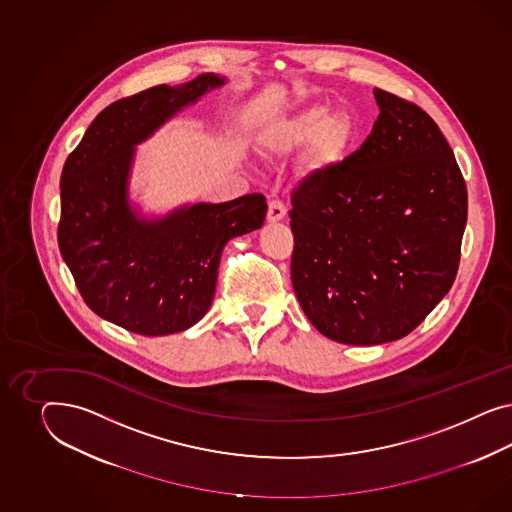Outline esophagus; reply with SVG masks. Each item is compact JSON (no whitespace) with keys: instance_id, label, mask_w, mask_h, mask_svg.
<instances>
[{"instance_id":"obj_1","label":"esophagus","mask_w":512,"mask_h":512,"mask_svg":"<svg viewBox=\"0 0 512 512\" xmlns=\"http://www.w3.org/2000/svg\"><path fill=\"white\" fill-rule=\"evenodd\" d=\"M285 214H287V208L279 199H272V201L268 202V214H266L268 221H272V223L281 221Z\"/></svg>"}]
</instances>
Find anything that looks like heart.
Wrapping results in <instances>:
<instances>
[{
    "label": "heart",
    "mask_w": 512,
    "mask_h": 512,
    "mask_svg": "<svg viewBox=\"0 0 512 512\" xmlns=\"http://www.w3.org/2000/svg\"><path fill=\"white\" fill-rule=\"evenodd\" d=\"M351 125L343 118H334L325 107H311L291 118H281L268 125L264 131V144L287 154L300 146H311V167L326 169L340 161L349 142Z\"/></svg>",
    "instance_id": "obj_1"
}]
</instances>
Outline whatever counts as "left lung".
I'll return each instance as SVG.
<instances>
[{"mask_svg": "<svg viewBox=\"0 0 512 512\" xmlns=\"http://www.w3.org/2000/svg\"><path fill=\"white\" fill-rule=\"evenodd\" d=\"M379 116L357 152L291 195L296 298L323 336L377 345L413 332L456 278L467 187L434 120L375 88Z\"/></svg>", "mask_w": 512, "mask_h": 512, "instance_id": "obj_1", "label": "left lung"}]
</instances>
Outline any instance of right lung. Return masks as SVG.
<instances>
[{"mask_svg":"<svg viewBox=\"0 0 512 512\" xmlns=\"http://www.w3.org/2000/svg\"><path fill=\"white\" fill-rule=\"evenodd\" d=\"M221 84L204 73L180 88L161 84L114 101L63 165V261L88 308L129 332L167 336L199 323L214 300L225 244L263 225L261 193L193 204L159 221H140L127 202L133 146Z\"/></svg>","mask_w":512,"mask_h":512,"instance_id":"obj_1","label":"right lung"}]
</instances>
